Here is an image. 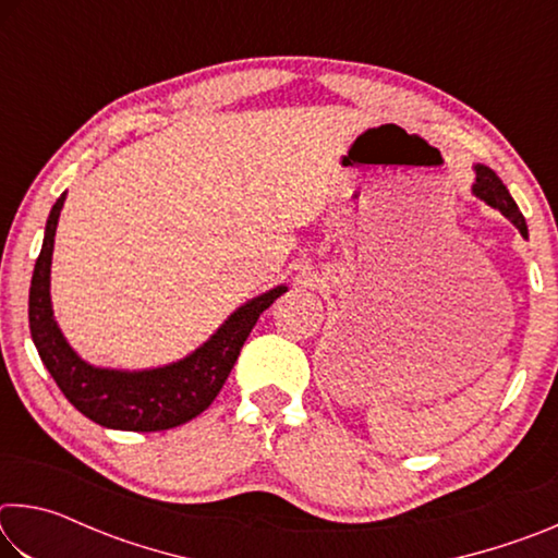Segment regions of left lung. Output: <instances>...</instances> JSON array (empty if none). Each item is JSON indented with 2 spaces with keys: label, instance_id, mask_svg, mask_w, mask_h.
<instances>
[{
  "label": "left lung",
  "instance_id": "obj_1",
  "mask_svg": "<svg viewBox=\"0 0 558 558\" xmlns=\"http://www.w3.org/2000/svg\"><path fill=\"white\" fill-rule=\"evenodd\" d=\"M472 194H475L477 199H483L487 206H493V209H497L502 216H507V219L517 226L519 233H522L524 239H529V229L522 211H519V206L514 204L509 189L502 184V179H499L493 169L485 165H475V184H472Z\"/></svg>",
  "mask_w": 558,
  "mask_h": 558
}]
</instances>
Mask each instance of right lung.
Segmentation results:
<instances>
[{
    "label": "right lung",
    "instance_id": "add662e5",
    "mask_svg": "<svg viewBox=\"0 0 558 558\" xmlns=\"http://www.w3.org/2000/svg\"><path fill=\"white\" fill-rule=\"evenodd\" d=\"M65 192L56 199L44 231L29 288V329L46 369L65 399L86 418L112 430L155 433L177 428L211 405L229 379L241 347L288 286H276L243 302L192 354L155 369H108L88 364L63 337L51 305V258Z\"/></svg>",
    "mask_w": 558,
    "mask_h": 558
}]
</instances>
